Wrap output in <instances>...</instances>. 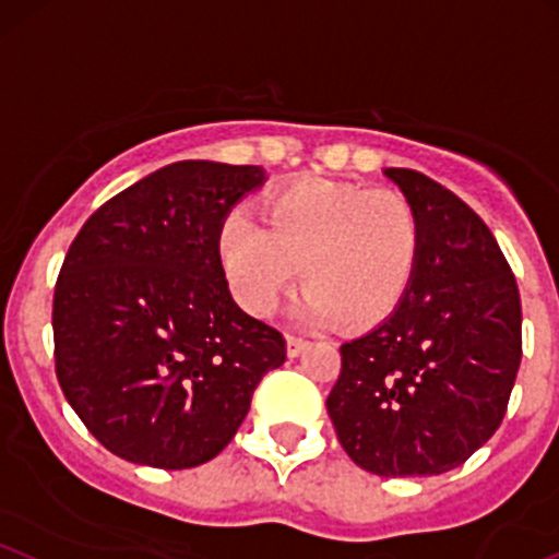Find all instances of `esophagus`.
I'll list each match as a JSON object with an SVG mask.
<instances>
[{"mask_svg":"<svg viewBox=\"0 0 559 559\" xmlns=\"http://www.w3.org/2000/svg\"><path fill=\"white\" fill-rule=\"evenodd\" d=\"M308 345H310L308 340H302V337H295V334H286V354H289L292 358L302 354V350L308 348Z\"/></svg>","mask_w":559,"mask_h":559,"instance_id":"1","label":"esophagus"}]
</instances>
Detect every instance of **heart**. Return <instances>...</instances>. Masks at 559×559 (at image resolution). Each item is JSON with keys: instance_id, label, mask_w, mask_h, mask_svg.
<instances>
[{"instance_id": "obj_1", "label": "heart", "mask_w": 559, "mask_h": 559, "mask_svg": "<svg viewBox=\"0 0 559 559\" xmlns=\"http://www.w3.org/2000/svg\"><path fill=\"white\" fill-rule=\"evenodd\" d=\"M264 221L235 209L216 235V257L233 297L251 316H270L295 286L308 289L299 313L345 329L383 324L413 286L420 222L391 190L332 179H299L264 198Z\"/></svg>"}]
</instances>
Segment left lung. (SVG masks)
<instances>
[{"mask_svg":"<svg viewBox=\"0 0 559 559\" xmlns=\"http://www.w3.org/2000/svg\"><path fill=\"white\" fill-rule=\"evenodd\" d=\"M383 174L418 214V270L383 324L340 348L326 409L356 466L433 477L466 463L507 415L522 358L520 289L461 198L409 168Z\"/></svg>","mask_w":559,"mask_h":559,"instance_id":"8db88e82","label":"left lung"}]
</instances>
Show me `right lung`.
Segmentation results:
<instances>
[{
    "instance_id": "right-lung-1",
    "label": "right lung",
    "mask_w": 559,
    "mask_h": 559,
    "mask_svg": "<svg viewBox=\"0 0 559 559\" xmlns=\"http://www.w3.org/2000/svg\"><path fill=\"white\" fill-rule=\"evenodd\" d=\"M262 181L260 166L171 163L104 203L69 246L52 295L56 374L115 455L201 466L286 361L284 334L235 305L216 257L222 222Z\"/></svg>"
}]
</instances>
